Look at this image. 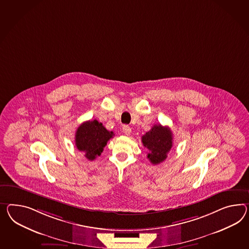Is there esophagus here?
Listing matches in <instances>:
<instances>
[{
    "label": "esophagus",
    "instance_id": "esophagus-1",
    "mask_svg": "<svg viewBox=\"0 0 249 249\" xmlns=\"http://www.w3.org/2000/svg\"><path fill=\"white\" fill-rule=\"evenodd\" d=\"M123 132H124V134H126V135H130L131 132H132V130H131L130 126H128V125H124V126H123Z\"/></svg>",
    "mask_w": 249,
    "mask_h": 249
}]
</instances>
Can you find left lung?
<instances>
[{
	"label": "left lung",
	"instance_id": "left-lung-1",
	"mask_svg": "<svg viewBox=\"0 0 249 249\" xmlns=\"http://www.w3.org/2000/svg\"><path fill=\"white\" fill-rule=\"evenodd\" d=\"M142 142L148 150L147 158L153 164H159L167 158V154L172 149V131L169 127L155 124L142 135Z\"/></svg>",
	"mask_w": 249,
	"mask_h": 249
}]
</instances>
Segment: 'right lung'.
I'll list each match as a JSON object with an SVG mask.
<instances>
[{"label":"right lung","mask_w":249,"mask_h":249,"mask_svg":"<svg viewBox=\"0 0 249 249\" xmlns=\"http://www.w3.org/2000/svg\"><path fill=\"white\" fill-rule=\"evenodd\" d=\"M115 134L109 132L102 123L97 120L84 122L77 128L75 142L77 150L85 153V157L89 160L100 156L107 142Z\"/></svg>","instance_id":"obj_1"}]
</instances>
